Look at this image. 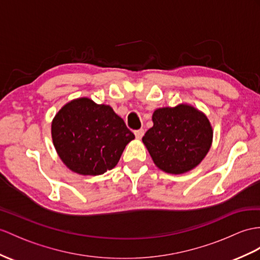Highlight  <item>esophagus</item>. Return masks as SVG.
<instances>
[{
    "mask_svg": "<svg viewBox=\"0 0 260 260\" xmlns=\"http://www.w3.org/2000/svg\"><path fill=\"white\" fill-rule=\"evenodd\" d=\"M144 135V130L143 129H139V130H136L135 131V136L137 139H141Z\"/></svg>",
    "mask_w": 260,
    "mask_h": 260,
    "instance_id": "esophagus-1",
    "label": "esophagus"
}]
</instances>
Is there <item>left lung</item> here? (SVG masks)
Returning <instances> with one entry per match:
<instances>
[{
    "mask_svg": "<svg viewBox=\"0 0 260 260\" xmlns=\"http://www.w3.org/2000/svg\"><path fill=\"white\" fill-rule=\"evenodd\" d=\"M153 126L143 144L163 172L183 174L203 161L213 142V128L204 112L188 104L163 107L152 115Z\"/></svg>",
    "mask_w": 260,
    "mask_h": 260,
    "instance_id": "left-lung-1",
    "label": "left lung"
}]
</instances>
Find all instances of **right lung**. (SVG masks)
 Here are the masks:
<instances>
[{"label":"right lung","instance_id":"add662e5","mask_svg":"<svg viewBox=\"0 0 260 260\" xmlns=\"http://www.w3.org/2000/svg\"><path fill=\"white\" fill-rule=\"evenodd\" d=\"M52 139L69 170L80 175H100L117 166L135 135L109 105L82 97L69 101L56 113Z\"/></svg>","mask_w":260,"mask_h":260}]
</instances>
